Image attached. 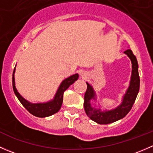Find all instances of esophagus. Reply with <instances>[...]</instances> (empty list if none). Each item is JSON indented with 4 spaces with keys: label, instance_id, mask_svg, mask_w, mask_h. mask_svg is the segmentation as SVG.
<instances>
[{
    "label": "esophagus",
    "instance_id": "34e87169",
    "mask_svg": "<svg viewBox=\"0 0 153 153\" xmlns=\"http://www.w3.org/2000/svg\"><path fill=\"white\" fill-rule=\"evenodd\" d=\"M81 76H82L83 78H86V76H87V75H86V74L84 73V72H82V74H81Z\"/></svg>",
    "mask_w": 153,
    "mask_h": 153
}]
</instances>
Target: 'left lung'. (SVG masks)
Segmentation results:
<instances>
[{
    "label": "left lung",
    "instance_id": "left-lung-1",
    "mask_svg": "<svg viewBox=\"0 0 153 153\" xmlns=\"http://www.w3.org/2000/svg\"><path fill=\"white\" fill-rule=\"evenodd\" d=\"M124 53L130 58L132 62V76L129 86L124 95L122 103L118 107L111 110L101 111V109H96L92 106L90 101L91 99H95V92L92 86L86 83L87 88L84 95V110L87 116L98 124H108L124 118L132 109L138 95L140 87L138 61L131 49H127Z\"/></svg>",
    "mask_w": 153,
    "mask_h": 153
}]
</instances>
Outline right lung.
I'll return each mask as SVG.
<instances>
[{
  "instance_id": "1",
  "label": "right lung",
  "mask_w": 153,
  "mask_h": 153,
  "mask_svg": "<svg viewBox=\"0 0 153 153\" xmlns=\"http://www.w3.org/2000/svg\"><path fill=\"white\" fill-rule=\"evenodd\" d=\"M14 73H15V69L13 71V75H12V87H13L14 92L20 102L22 104V105L30 112L32 115H35L39 118H44V117L50 116L53 114L56 113L61 109V105L63 103V95L64 92L66 89L69 87V86L72 85L75 81H77L78 78V74L72 75L69 78H66L65 80L62 81V83L60 85L55 94L54 99L52 101H49L47 103H43V104H32V103L29 102L26 99H24L22 96L19 94V92L17 90L15 84V77H14Z\"/></svg>"
}]
</instances>
